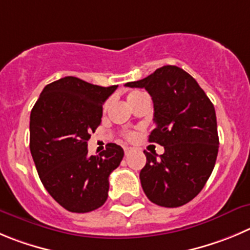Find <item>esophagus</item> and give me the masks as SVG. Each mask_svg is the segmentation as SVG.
Here are the masks:
<instances>
[{"instance_id": "esophagus-1", "label": "esophagus", "mask_w": 250, "mask_h": 250, "mask_svg": "<svg viewBox=\"0 0 250 250\" xmlns=\"http://www.w3.org/2000/svg\"><path fill=\"white\" fill-rule=\"evenodd\" d=\"M132 150H133V148H130V146H125V155H128V154H129Z\"/></svg>"}]
</instances>
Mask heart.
Returning <instances> with one entry per match:
<instances>
[{"label":"heart","instance_id":"b5f03b06","mask_svg":"<svg viewBox=\"0 0 250 250\" xmlns=\"http://www.w3.org/2000/svg\"><path fill=\"white\" fill-rule=\"evenodd\" d=\"M133 93H137V92H132V93H130V95H133Z\"/></svg>","mask_w":250,"mask_h":250}]
</instances>
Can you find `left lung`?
<instances>
[{
  "label": "left lung",
  "instance_id": "8db88e82",
  "mask_svg": "<svg viewBox=\"0 0 250 250\" xmlns=\"http://www.w3.org/2000/svg\"><path fill=\"white\" fill-rule=\"evenodd\" d=\"M128 87L146 88L154 104L149 142L164 146L157 159L144 150L142 188L153 204L179 207L199 195L218 154L214 107L197 81L181 67L165 65Z\"/></svg>",
  "mask_w": 250,
  "mask_h": 250
}]
</instances>
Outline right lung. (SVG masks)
Returning a JSON list of instances; mask_svg holds the SVG:
<instances>
[{
  "label": "right lung",
  "instance_id": "add662e5",
  "mask_svg": "<svg viewBox=\"0 0 250 250\" xmlns=\"http://www.w3.org/2000/svg\"><path fill=\"white\" fill-rule=\"evenodd\" d=\"M117 85L102 87L66 76L49 83L30 112L29 148L45 190L70 212L99 208L108 196V176L125 151L108 143L88 155L87 141L101 123L102 104Z\"/></svg>",
  "mask_w": 250,
  "mask_h": 250
}]
</instances>
